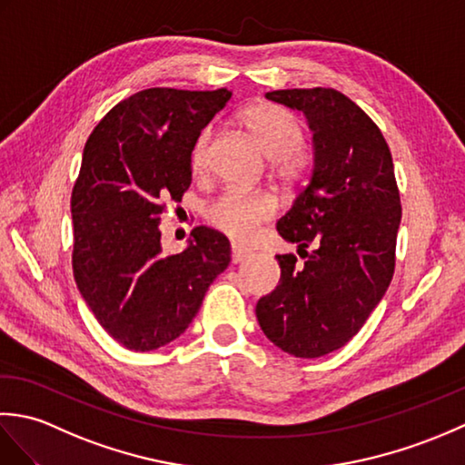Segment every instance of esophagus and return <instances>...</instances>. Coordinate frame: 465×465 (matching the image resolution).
I'll return each instance as SVG.
<instances>
[{
    "instance_id": "34e87169",
    "label": "esophagus",
    "mask_w": 465,
    "mask_h": 465,
    "mask_svg": "<svg viewBox=\"0 0 465 465\" xmlns=\"http://www.w3.org/2000/svg\"><path fill=\"white\" fill-rule=\"evenodd\" d=\"M250 250H245V248H242V245H232V263H240V262H243V260H248L250 258Z\"/></svg>"
}]
</instances>
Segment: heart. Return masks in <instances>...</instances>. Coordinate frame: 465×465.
Wrapping results in <instances>:
<instances>
[{"mask_svg":"<svg viewBox=\"0 0 465 465\" xmlns=\"http://www.w3.org/2000/svg\"><path fill=\"white\" fill-rule=\"evenodd\" d=\"M242 124L263 155L275 162V170L282 177H292L298 172V160L293 153L302 145V127L290 112L273 104H253L242 112ZM210 137V130H203L195 140L192 152L195 170H202L205 163ZM273 212L275 205L268 195L227 190L207 205L205 215L227 238L243 242L252 238L255 227L270 220Z\"/></svg>","mask_w":465,"mask_h":465,"instance_id":"1","label":"heart"}]
</instances>
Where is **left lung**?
Segmentation results:
<instances>
[{"label":"left lung","instance_id":"left-lung-1","mask_svg":"<svg viewBox=\"0 0 465 465\" xmlns=\"http://www.w3.org/2000/svg\"><path fill=\"white\" fill-rule=\"evenodd\" d=\"M265 97L305 117L313 165L278 222V233L298 245L305 262L295 268V255H278L280 283L258 302L255 315L265 338L285 353L322 358L361 330L391 282L401 222L393 162L380 127L338 90Z\"/></svg>","mask_w":465,"mask_h":465}]
</instances>
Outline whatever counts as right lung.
<instances>
[{"instance_id": "obj_1", "label": "right lung", "mask_w": 465, "mask_h": 465, "mask_svg": "<svg viewBox=\"0 0 465 465\" xmlns=\"http://www.w3.org/2000/svg\"><path fill=\"white\" fill-rule=\"evenodd\" d=\"M230 90L150 87L117 104L85 143L72 193L74 278L102 328L124 348L173 341L232 260L225 235L195 227L163 253L160 220L192 183L195 140Z\"/></svg>"}]
</instances>
